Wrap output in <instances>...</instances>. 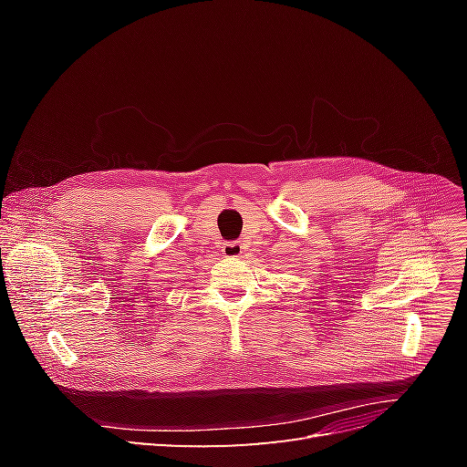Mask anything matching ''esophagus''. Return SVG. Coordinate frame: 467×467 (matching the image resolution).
<instances>
[{"label": "esophagus", "instance_id": "34e87169", "mask_svg": "<svg viewBox=\"0 0 467 467\" xmlns=\"http://www.w3.org/2000/svg\"><path fill=\"white\" fill-rule=\"evenodd\" d=\"M244 244L242 242H225L222 245V257L225 259H235L239 255H244Z\"/></svg>", "mask_w": 467, "mask_h": 467}]
</instances>
